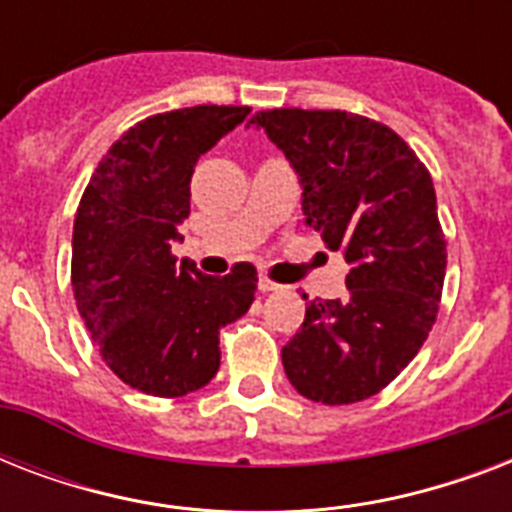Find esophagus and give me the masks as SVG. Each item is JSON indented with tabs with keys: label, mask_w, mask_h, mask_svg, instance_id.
<instances>
[{
	"label": "esophagus",
	"mask_w": 512,
	"mask_h": 512,
	"mask_svg": "<svg viewBox=\"0 0 512 512\" xmlns=\"http://www.w3.org/2000/svg\"><path fill=\"white\" fill-rule=\"evenodd\" d=\"M257 287H260V292H273V289H279V284L268 279V276H260V281H257Z\"/></svg>",
	"instance_id": "34e87169"
}]
</instances>
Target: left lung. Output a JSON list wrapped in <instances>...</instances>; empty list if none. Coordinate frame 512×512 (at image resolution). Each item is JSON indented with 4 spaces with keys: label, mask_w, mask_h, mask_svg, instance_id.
I'll use <instances>...</instances> for the list:
<instances>
[{
    "label": "left lung",
    "mask_w": 512,
    "mask_h": 512,
    "mask_svg": "<svg viewBox=\"0 0 512 512\" xmlns=\"http://www.w3.org/2000/svg\"><path fill=\"white\" fill-rule=\"evenodd\" d=\"M249 124L284 151L305 223L350 265L348 295L305 305L281 348L284 372L319 404L364 401L396 380L436 324L446 239L430 172L390 127L348 111L273 108Z\"/></svg>",
    "instance_id": "8db88e82"
}]
</instances>
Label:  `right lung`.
Instances as JSON below:
<instances>
[{"label": "right lung", "instance_id": "right-lung-1", "mask_svg": "<svg viewBox=\"0 0 512 512\" xmlns=\"http://www.w3.org/2000/svg\"><path fill=\"white\" fill-rule=\"evenodd\" d=\"M247 114V106H193L148 116L108 148L76 209L79 316L108 369L148 396L204 388L220 369V329L255 300V265L215 279L172 255L191 212L193 167Z\"/></svg>", "mask_w": 512, "mask_h": 512}]
</instances>
